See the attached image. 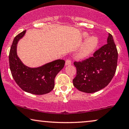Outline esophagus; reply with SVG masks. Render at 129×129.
<instances>
[{"label":"esophagus","instance_id":"1","mask_svg":"<svg viewBox=\"0 0 129 129\" xmlns=\"http://www.w3.org/2000/svg\"><path fill=\"white\" fill-rule=\"evenodd\" d=\"M71 64V62L70 59H67L66 61V66H70V65Z\"/></svg>","mask_w":129,"mask_h":129}]
</instances>
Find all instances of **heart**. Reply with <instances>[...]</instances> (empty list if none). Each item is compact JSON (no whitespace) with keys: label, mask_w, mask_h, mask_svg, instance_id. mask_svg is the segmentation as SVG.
Here are the masks:
<instances>
[{"label":"heart","mask_w":129,"mask_h":129,"mask_svg":"<svg viewBox=\"0 0 129 129\" xmlns=\"http://www.w3.org/2000/svg\"><path fill=\"white\" fill-rule=\"evenodd\" d=\"M88 36L89 34L87 32H83L82 34V37L83 38H86ZM99 45V40L97 37H88L85 40L84 43L77 52L76 58L79 60H84L89 58L95 52Z\"/></svg>","instance_id":"obj_1"}]
</instances>
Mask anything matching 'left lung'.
<instances>
[{
  "mask_svg": "<svg viewBox=\"0 0 129 129\" xmlns=\"http://www.w3.org/2000/svg\"><path fill=\"white\" fill-rule=\"evenodd\" d=\"M118 52L111 34H108L107 44L94 53L93 56L83 62H74L77 75L73 80L77 89L94 93L103 89L115 73Z\"/></svg>",
  "mask_w": 129,
  "mask_h": 129,
  "instance_id": "left-lung-1",
  "label": "left lung"
}]
</instances>
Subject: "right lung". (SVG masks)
I'll return each instance as SVG.
<instances>
[{
  "instance_id": "1",
  "label": "right lung",
  "mask_w": 129,
  "mask_h": 129,
  "mask_svg": "<svg viewBox=\"0 0 129 129\" xmlns=\"http://www.w3.org/2000/svg\"><path fill=\"white\" fill-rule=\"evenodd\" d=\"M26 31L17 35L12 42L9 55L11 72L17 84L23 91L35 95L47 94L55 87V78L64 67L65 60H55L38 67L24 65L18 56L17 47Z\"/></svg>"
}]
</instances>
